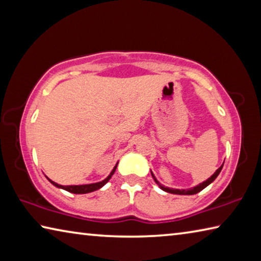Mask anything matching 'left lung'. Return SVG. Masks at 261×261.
Here are the masks:
<instances>
[{"mask_svg": "<svg viewBox=\"0 0 261 261\" xmlns=\"http://www.w3.org/2000/svg\"><path fill=\"white\" fill-rule=\"evenodd\" d=\"M222 167H223V163H222V166H221L220 168H218V169L215 170V173L211 176V177L208 178V179H206V180H204V182L202 183H200V184H198L197 187H193V188H191V189H173V188H167V187H163L162 184H160V182H159V180L155 178V176H154V174L152 173L151 171V174H152V177H153V179L155 180V183L159 185V187H160V189L161 190H163V191H166V192H169V193H174V194H185V196H190V194H196V193H198V192H200L201 190H204L206 187H208V185L213 182V180L218 177L219 176V174H220V171L222 170Z\"/></svg>", "mask_w": 261, "mask_h": 261, "instance_id": "obj_1", "label": "left lung"}]
</instances>
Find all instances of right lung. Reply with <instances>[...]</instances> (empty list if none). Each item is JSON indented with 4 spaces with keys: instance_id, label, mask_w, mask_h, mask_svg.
<instances>
[{
    "instance_id": "add662e5",
    "label": "right lung",
    "mask_w": 261,
    "mask_h": 261,
    "mask_svg": "<svg viewBox=\"0 0 261 261\" xmlns=\"http://www.w3.org/2000/svg\"><path fill=\"white\" fill-rule=\"evenodd\" d=\"M118 163V162H117ZM117 163L115 165V167L113 168V170L110 171V174L106 177L103 180H101V182L98 183H92V184H83V185H60L55 182H53L51 179H49L47 177V179L49 180V182L54 185V187L59 188V189H63L65 191L68 192H71V193H76V194H84V193H90V192H93L96 191V190H99L103 187V185L108 182V180L112 178V176L114 175L115 170H116L117 168Z\"/></svg>"
}]
</instances>
